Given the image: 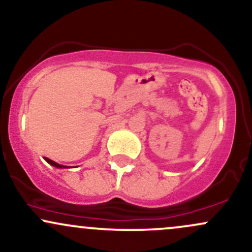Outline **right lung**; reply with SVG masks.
Wrapping results in <instances>:
<instances>
[{"label":"right lung","instance_id":"add662e5","mask_svg":"<svg viewBox=\"0 0 252 252\" xmlns=\"http://www.w3.org/2000/svg\"><path fill=\"white\" fill-rule=\"evenodd\" d=\"M45 160H46V161L49 162L50 165H52V166H55V167H57V168H65V167H67V166H63V165H60V164H57V162H55L54 160L49 159V158H45Z\"/></svg>","mask_w":252,"mask_h":252}]
</instances>
